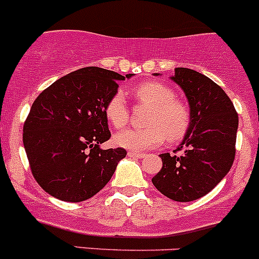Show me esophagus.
<instances>
[{
	"instance_id": "1",
	"label": "esophagus",
	"mask_w": 259,
	"mask_h": 259,
	"mask_svg": "<svg viewBox=\"0 0 259 259\" xmlns=\"http://www.w3.org/2000/svg\"><path fill=\"white\" fill-rule=\"evenodd\" d=\"M128 156L134 157V159H142L145 156L144 152H135V151H128Z\"/></svg>"
}]
</instances>
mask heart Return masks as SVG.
Instances as JSON below:
<instances>
[{
  "label": "heart",
  "instance_id": "obj_1",
  "mask_svg": "<svg viewBox=\"0 0 259 259\" xmlns=\"http://www.w3.org/2000/svg\"><path fill=\"white\" fill-rule=\"evenodd\" d=\"M132 94L139 102L152 107L147 117V127L125 128L114 136L115 145L132 151L152 149L162 144L165 137L170 141L182 139L187 134L191 122L189 109L184 103L176 99L169 86L156 81L137 85ZM105 117L110 124L120 128L127 123L128 109L120 93L113 95L105 105Z\"/></svg>",
  "mask_w": 259,
  "mask_h": 259
}]
</instances>
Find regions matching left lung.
<instances>
[{
	"mask_svg": "<svg viewBox=\"0 0 259 259\" xmlns=\"http://www.w3.org/2000/svg\"><path fill=\"white\" fill-rule=\"evenodd\" d=\"M170 80L186 94L191 122L177 149L183 154H160L162 168L151 181L168 198L191 202L212 191L230 170L239 119L225 91L207 76L178 67Z\"/></svg>",
	"mask_w": 259,
	"mask_h": 259,
	"instance_id": "left-lung-1",
	"label": "left lung"
}]
</instances>
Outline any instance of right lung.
<instances>
[{
	"instance_id": "1",
	"label": "right lung",
	"mask_w": 259,
	"mask_h": 259,
	"mask_svg": "<svg viewBox=\"0 0 259 259\" xmlns=\"http://www.w3.org/2000/svg\"><path fill=\"white\" fill-rule=\"evenodd\" d=\"M132 76L83 67L54 81L33 103L24 147L34 178L52 197L85 201L110 181L127 151L100 147L110 137L105 105L118 81Z\"/></svg>"
}]
</instances>
